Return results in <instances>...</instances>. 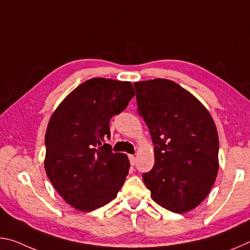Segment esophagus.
<instances>
[{
  "instance_id": "34e87169",
  "label": "esophagus",
  "mask_w": 250,
  "mask_h": 250,
  "mask_svg": "<svg viewBox=\"0 0 250 250\" xmlns=\"http://www.w3.org/2000/svg\"><path fill=\"white\" fill-rule=\"evenodd\" d=\"M129 160H130V164L131 166H134L135 162H137V159H135V156L133 154H130L129 155Z\"/></svg>"
}]
</instances>
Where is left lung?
Segmentation results:
<instances>
[{
	"label": "left lung",
	"mask_w": 250,
	"mask_h": 250,
	"mask_svg": "<svg viewBox=\"0 0 250 250\" xmlns=\"http://www.w3.org/2000/svg\"><path fill=\"white\" fill-rule=\"evenodd\" d=\"M138 113L154 145V166L142 179L151 197L174 213L205 200L218 172V134L206 108L167 79L134 83Z\"/></svg>",
	"instance_id": "obj_1"
}]
</instances>
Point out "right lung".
Masks as SVG:
<instances>
[{"mask_svg":"<svg viewBox=\"0 0 250 250\" xmlns=\"http://www.w3.org/2000/svg\"><path fill=\"white\" fill-rule=\"evenodd\" d=\"M135 92L129 82L92 78L83 83L55 110L45 134V170L66 203L91 211L117 196L130 163L113 153L110 119L126 108Z\"/></svg>","mask_w":250,"mask_h":250,"instance_id":"1","label":"right lung"}]
</instances>
